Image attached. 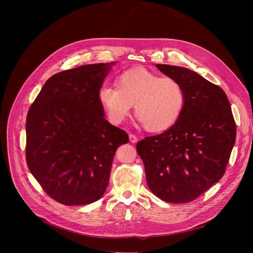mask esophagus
<instances>
[{
  "label": "esophagus",
  "mask_w": 253,
  "mask_h": 253,
  "mask_svg": "<svg viewBox=\"0 0 253 253\" xmlns=\"http://www.w3.org/2000/svg\"><path fill=\"white\" fill-rule=\"evenodd\" d=\"M129 140H130L131 143H136L138 141V138L134 134H130L129 135Z\"/></svg>",
  "instance_id": "1"
}]
</instances>
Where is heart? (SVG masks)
Listing matches in <instances>:
<instances>
[{
  "mask_svg": "<svg viewBox=\"0 0 253 253\" xmlns=\"http://www.w3.org/2000/svg\"><path fill=\"white\" fill-rule=\"evenodd\" d=\"M116 84L102 85L97 92L108 119L115 125L126 119L133 104L136 117L150 132L169 129L184 111L186 90L172 76L137 68L123 72Z\"/></svg>",
  "mask_w": 253,
  "mask_h": 253,
  "instance_id": "obj_1",
  "label": "heart"
}]
</instances>
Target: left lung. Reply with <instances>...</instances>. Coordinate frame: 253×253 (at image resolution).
<instances>
[{
	"label": "left lung",
	"mask_w": 253,
	"mask_h": 253,
	"mask_svg": "<svg viewBox=\"0 0 253 253\" xmlns=\"http://www.w3.org/2000/svg\"><path fill=\"white\" fill-rule=\"evenodd\" d=\"M181 82L186 104L167 131L136 145L145 167L149 189L170 203L193 201L225 173L236 138V125L225 92L196 72L157 64Z\"/></svg>",
	"instance_id": "left-lung-1"
}]
</instances>
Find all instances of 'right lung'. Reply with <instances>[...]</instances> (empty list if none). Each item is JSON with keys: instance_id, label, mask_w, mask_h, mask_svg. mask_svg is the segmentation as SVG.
<instances>
[{"instance_id": "add662e5", "label": "right lung", "mask_w": 253, "mask_h": 253, "mask_svg": "<svg viewBox=\"0 0 253 253\" xmlns=\"http://www.w3.org/2000/svg\"><path fill=\"white\" fill-rule=\"evenodd\" d=\"M114 62L83 65L53 75L26 121V161L43 190L64 205L100 199L115 152L128 134L104 118L97 92Z\"/></svg>"}]
</instances>
